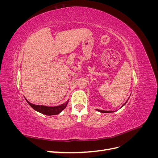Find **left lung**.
Listing matches in <instances>:
<instances>
[{
	"label": "left lung",
	"instance_id": "8db88e82",
	"mask_svg": "<svg viewBox=\"0 0 158 158\" xmlns=\"http://www.w3.org/2000/svg\"><path fill=\"white\" fill-rule=\"evenodd\" d=\"M127 101H128V100H127ZM127 101L125 103H124V105H123V106H125V105L126 104V103L127 102ZM122 106V107H123ZM97 111H99V112H101V113H112V112H113V111H103V110H99V109H97Z\"/></svg>",
	"mask_w": 158,
	"mask_h": 158
}]
</instances>
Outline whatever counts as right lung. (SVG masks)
Returning a JSON list of instances; mask_svg holds the SVG:
<instances>
[{
    "label": "right lung",
    "instance_id": "add662e5",
    "mask_svg": "<svg viewBox=\"0 0 158 158\" xmlns=\"http://www.w3.org/2000/svg\"><path fill=\"white\" fill-rule=\"evenodd\" d=\"M26 100L28 103V104H29L33 109H35V111L40 112L42 114H47V115H54V114H57L60 113L66 107L69 102L68 101L66 103L60 105V106H56V107H47L45 106H40V105L32 104L30 102H28L26 99Z\"/></svg>",
    "mask_w": 158,
    "mask_h": 158
}]
</instances>
